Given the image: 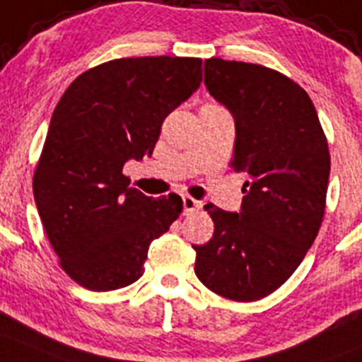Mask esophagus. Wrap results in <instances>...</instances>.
<instances>
[{"instance_id": "esophagus-1", "label": "esophagus", "mask_w": 362, "mask_h": 362, "mask_svg": "<svg viewBox=\"0 0 362 362\" xmlns=\"http://www.w3.org/2000/svg\"><path fill=\"white\" fill-rule=\"evenodd\" d=\"M182 205H184V214H187V216L192 214V212L200 211V207H202L200 202H197L194 198H191V197L182 198Z\"/></svg>"}]
</instances>
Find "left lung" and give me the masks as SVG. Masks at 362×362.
<instances>
[{
	"label": "left lung",
	"instance_id": "obj_1",
	"mask_svg": "<svg viewBox=\"0 0 362 362\" xmlns=\"http://www.w3.org/2000/svg\"><path fill=\"white\" fill-rule=\"evenodd\" d=\"M205 87L234 117L232 168L246 175L239 212L205 205L214 221L194 246V273L216 295L261 300L293 275L318 235L330 155L309 94L257 64L205 60Z\"/></svg>",
	"mask_w": 362,
	"mask_h": 362
}]
</instances>
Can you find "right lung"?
Returning <instances> with one entry per match:
<instances>
[{
  "mask_svg": "<svg viewBox=\"0 0 362 362\" xmlns=\"http://www.w3.org/2000/svg\"><path fill=\"white\" fill-rule=\"evenodd\" d=\"M202 83V60L117 59L86 71L60 98L33 175V198L64 272L90 291L144 273L153 239L182 198L128 187L123 165L151 157L165 116Z\"/></svg>",
  "mask_w": 362,
  "mask_h": 362,
  "instance_id": "add662e5",
  "label": "right lung"
}]
</instances>
